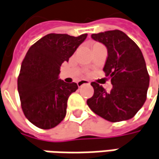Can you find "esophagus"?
I'll return each instance as SVG.
<instances>
[{
  "label": "esophagus",
  "instance_id": "34e87169",
  "mask_svg": "<svg viewBox=\"0 0 159 159\" xmlns=\"http://www.w3.org/2000/svg\"><path fill=\"white\" fill-rule=\"evenodd\" d=\"M84 84H90V82L87 81V80H81V81H78V82H77V85H78V87L83 86V85H84Z\"/></svg>",
  "mask_w": 159,
  "mask_h": 159
}]
</instances>
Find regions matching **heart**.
Here are the masks:
<instances>
[{"label": "heart", "mask_w": 159, "mask_h": 159, "mask_svg": "<svg viewBox=\"0 0 159 159\" xmlns=\"http://www.w3.org/2000/svg\"><path fill=\"white\" fill-rule=\"evenodd\" d=\"M97 44H99V43H93V46H95V45H97Z\"/></svg>", "instance_id": "heart-1"}]
</instances>
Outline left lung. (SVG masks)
Returning <instances> with one entry per match:
<instances>
[{"label":"left lung","mask_w":159,"mask_h":159,"mask_svg":"<svg viewBox=\"0 0 159 159\" xmlns=\"http://www.w3.org/2000/svg\"><path fill=\"white\" fill-rule=\"evenodd\" d=\"M92 38L107 47L103 71L111 78L113 87L107 93L93 82L94 93L87 100V105L109 122L128 120L134 116L147 99L149 75L142 51L120 30L93 34Z\"/></svg>","instance_id":"1"}]
</instances>
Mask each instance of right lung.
<instances>
[{
  "mask_svg": "<svg viewBox=\"0 0 159 159\" xmlns=\"http://www.w3.org/2000/svg\"><path fill=\"white\" fill-rule=\"evenodd\" d=\"M87 37L49 34L32 45L21 64L17 91L24 115L35 126L51 129L66 114L67 100L78 86L59 79L60 66Z\"/></svg>",
  "mask_w": 159,
  "mask_h": 159,
  "instance_id": "obj_1",
  "label": "right lung"
}]
</instances>
